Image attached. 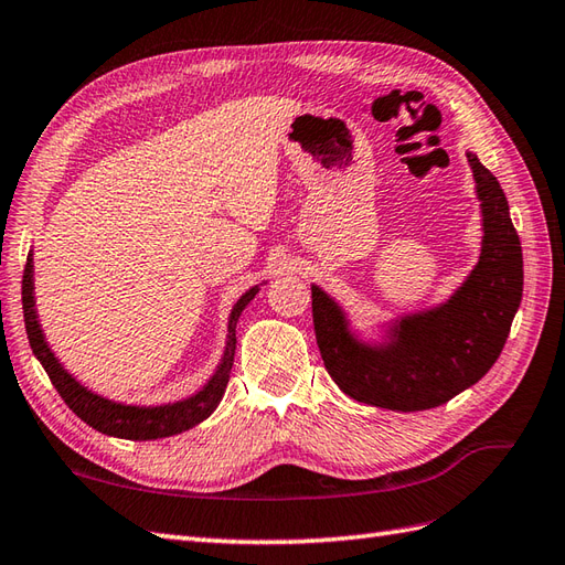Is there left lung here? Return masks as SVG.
Segmentation results:
<instances>
[{"label": "left lung", "instance_id": "1", "mask_svg": "<svg viewBox=\"0 0 565 565\" xmlns=\"http://www.w3.org/2000/svg\"><path fill=\"white\" fill-rule=\"evenodd\" d=\"M483 214L477 269L448 303L399 322L387 347H365L332 298L312 286L315 339L324 369L351 399L395 412L450 402L501 356L522 300V247L508 200L489 168L467 153Z\"/></svg>", "mask_w": 565, "mask_h": 565}]
</instances>
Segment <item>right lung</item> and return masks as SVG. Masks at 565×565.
Here are the masks:
<instances>
[{
    "label": "right lung",
    "mask_w": 565,
    "mask_h": 565,
    "mask_svg": "<svg viewBox=\"0 0 565 565\" xmlns=\"http://www.w3.org/2000/svg\"><path fill=\"white\" fill-rule=\"evenodd\" d=\"M257 288H250L238 303H235L231 312V322H228V347L226 353H223V363L218 365L216 375L209 380V385L185 402L170 404V406H153V409H147V406H125V404H115L103 399L94 392H88L82 387L76 380L62 369L57 363L55 353H52L45 344L41 324L35 320V310H33V265L31 257L25 262L23 269V281H21V303H23V322H25V334H29L31 349L38 356V361L43 363V369L50 377V383L55 385L60 392V397L70 409L86 422L90 428H96L105 436H115V438H127V440H153V438H166V436H175V433L188 430L196 426L200 422L212 414L223 392H226L228 385V375L233 369V356H235V322H238L241 312L245 306L255 298Z\"/></svg>",
    "instance_id": "1"
}]
</instances>
